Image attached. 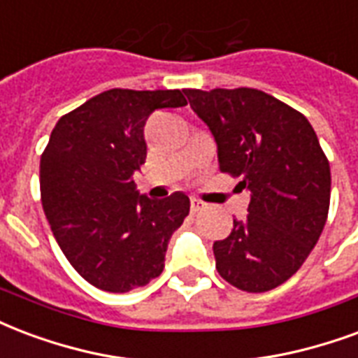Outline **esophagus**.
I'll return each mask as SVG.
<instances>
[{
  "mask_svg": "<svg viewBox=\"0 0 358 358\" xmlns=\"http://www.w3.org/2000/svg\"><path fill=\"white\" fill-rule=\"evenodd\" d=\"M203 206L205 205H203L199 199H192V213H199Z\"/></svg>",
  "mask_w": 358,
  "mask_h": 358,
  "instance_id": "esophagus-1",
  "label": "esophagus"
}]
</instances>
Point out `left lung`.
I'll return each mask as SVG.
<instances>
[{
	"instance_id": "obj_1",
	"label": "left lung",
	"mask_w": 358,
	"mask_h": 358,
	"mask_svg": "<svg viewBox=\"0 0 358 358\" xmlns=\"http://www.w3.org/2000/svg\"><path fill=\"white\" fill-rule=\"evenodd\" d=\"M218 145L220 171L250 192L245 220L214 243L216 269L245 292L292 277L317 245L330 206V165L306 115L258 89H186Z\"/></svg>"
}]
</instances>
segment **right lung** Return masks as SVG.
Instances as JSON below:
<instances>
[{"instance_id": "obj_1", "label": "right lung", "mask_w": 358, "mask_h": 358, "mask_svg": "<svg viewBox=\"0 0 358 358\" xmlns=\"http://www.w3.org/2000/svg\"><path fill=\"white\" fill-rule=\"evenodd\" d=\"M186 104L178 89H110L52 129L39 163L41 205L60 250L92 287L129 292L163 271L189 197L150 199L136 192L132 174L145 163L148 117Z\"/></svg>"}]
</instances>
